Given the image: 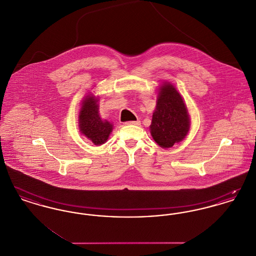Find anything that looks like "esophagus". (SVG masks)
Returning a JSON list of instances; mask_svg holds the SVG:
<instances>
[{"label": "esophagus", "mask_w": 256, "mask_h": 256, "mask_svg": "<svg viewBox=\"0 0 256 256\" xmlns=\"http://www.w3.org/2000/svg\"><path fill=\"white\" fill-rule=\"evenodd\" d=\"M126 124H135V126H139L140 124V121L137 120V121H130V122H126Z\"/></svg>", "instance_id": "esophagus-1"}]
</instances>
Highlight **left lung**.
I'll return each instance as SVG.
<instances>
[{"mask_svg":"<svg viewBox=\"0 0 256 256\" xmlns=\"http://www.w3.org/2000/svg\"><path fill=\"white\" fill-rule=\"evenodd\" d=\"M190 119L180 94L170 84L161 86L156 108L152 114L150 134L162 148H170L185 138Z\"/></svg>","mask_w":256,"mask_h":256,"instance_id":"8db88e82","label":"left lung"}]
</instances>
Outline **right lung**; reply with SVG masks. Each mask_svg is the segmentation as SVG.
<instances>
[{
    "mask_svg": "<svg viewBox=\"0 0 256 256\" xmlns=\"http://www.w3.org/2000/svg\"><path fill=\"white\" fill-rule=\"evenodd\" d=\"M98 100L95 97H86L82 102L78 121L82 134L86 135L95 145H102L108 140L113 126L106 120H102L100 117Z\"/></svg>",
    "mask_w": 256,
    "mask_h": 256,
    "instance_id": "1",
    "label": "right lung"
}]
</instances>
